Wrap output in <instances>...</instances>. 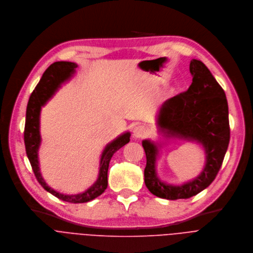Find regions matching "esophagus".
I'll return each mask as SVG.
<instances>
[{"label":"esophagus","mask_w":253,"mask_h":253,"mask_svg":"<svg viewBox=\"0 0 253 253\" xmlns=\"http://www.w3.org/2000/svg\"><path fill=\"white\" fill-rule=\"evenodd\" d=\"M149 133V130L146 126H137L134 127L133 129V136L135 138H142V137H145L146 135H148Z\"/></svg>","instance_id":"34e87169"}]
</instances>
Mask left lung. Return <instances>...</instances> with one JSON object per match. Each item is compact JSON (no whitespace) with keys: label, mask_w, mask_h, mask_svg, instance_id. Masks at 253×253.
Here are the masks:
<instances>
[{"label":"left lung","mask_w":253,"mask_h":253,"mask_svg":"<svg viewBox=\"0 0 253 253\" xmlns=\"http://www.w3.org/2000/svg\"><path fill=\"white\" fill-rule=\"evenodd\" d=\"M189 72L192 76L189 88L167 99L161 106L157 126L166 140L178 138L203 146L206 154L204 169L192 180L180 185L167 183L157 172V161L164 143L142 140L146 156L144 183L154 195L169 200L196 195L214 180L230 137L224 90L201 61L191 60Z\"/></svg>","instance_id":"left-lung-1"}]
</instances>
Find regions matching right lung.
Wrapping results in <instances>:
<instances>
[{
	"label": "right lung",
	"mask_w": 253,
	"mask_h": 253,
	"mask_svg": "<svg viewBox=\"0 0 253 253\" xmlns=\"http://www.w3.org/2000/svg\"><path fill=\"white\" fill-rule=\"evenodd\" d=\"M78 65L76 63L56 62L45 70L40 83L35 87L29 99L26 112L24 140L27 157L40 184L46 191L64 201H67V203L84 204L99 196L107 189L110 161L117 150L129 141L130 132L126 131L122 133L116 139L106 145L102 156H100L97 179L85 191L78 194H64L47 185L42 176L39 162V148L42 141L40 132L41 111L42 108L48 102L49 98H52L55 92L62 86V84L74 77Z\"/></svg>",
	"instance_id": "obj_1"
}]
</instances>
